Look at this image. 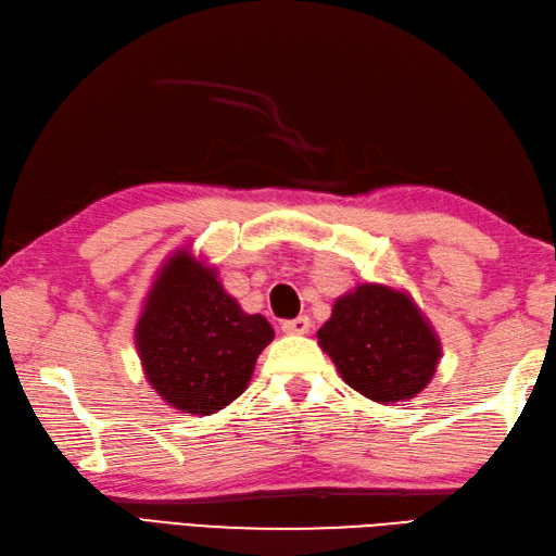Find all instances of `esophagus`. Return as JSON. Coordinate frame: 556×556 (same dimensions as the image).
Segmentation results:
<instances>
[{
	"instance_id": "1",
	"label": "esophagus",
	"mask_w": 556,
	"mask_h": 556,
	"mask_svg": "<svg viewBox=\"0 0 556 556\" xmlns=\"http://www.w3.org/2000/svg\"><path fill=\"white\" fill-rule=\"evenodd\" d=\"M282 333H290V336H304L309 333L312 328V319L309 316H298V319H290V321H282Z\"/></svg>"
}]
</instances>
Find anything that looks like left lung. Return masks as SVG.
<instances>
[{
    "label": "left lung",
    "mask_w": 556,
    "mask_h": 556,
    "mask_svg": "<svg viewBox=\"0 0 556 556\" xmlns=\"http://www.w3.org/2000/svg\"><path fill=\"white\" fill-rule=\"evenodd\" d=\"M316 338L348 387L381 405L415 399L441 359L422 309L405 290L381 282H362L338 298Z\"/></svg>",
    "instance_id": "1"
}]
</instances>
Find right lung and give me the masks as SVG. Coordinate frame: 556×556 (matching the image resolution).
<instances>
[{
	"label": "right lung",
	"mask_w": 556,
	"mask_h": 556,
	"mask_svg": "<svg viewBox=\"0 0 556 556\" xmlns=\"http://www.w3.org/2000/svg\"><path fill=\"white\" fill-rule=\"evenodd\" d=\"M274 336L264 316L247 314L223 290L218 270L189 247L165 258L134 328L146 379L189 415H213L244 393Z\"/></svg>",
	"instance_id": "right-lung-1"
}]
</instances>
